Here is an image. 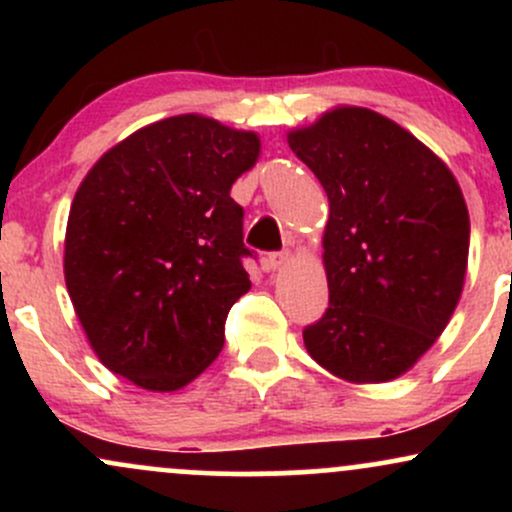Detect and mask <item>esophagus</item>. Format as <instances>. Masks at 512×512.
Segmentation results:
<instances>
[{"mask_svg":"<svg viewBox=\"0 0 512 512\" xmlns=\"http://www.w3.org/2000/svg\"><path fill=\"white\" fill-rule=\"evenodd\" d=\"M289 252H272V255L262 257V269H267V272H276V269L284 267L286 262H289Z\"/></svg>","mask_w":512,"mask_h":512,"instance_id":"esophagus-1","label":"esophagus"}]
</instances>
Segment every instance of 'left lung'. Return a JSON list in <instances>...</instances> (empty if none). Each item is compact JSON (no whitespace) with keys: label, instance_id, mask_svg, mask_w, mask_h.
I'll use <instances>...</instances> for the list:
<instances>
[{"label":"left lung","instance_id":"obj_1","mask_svg":"<svg viewBox=\"0 0 512 512\" xmlns=\"http://www.w3.org/2000/svg\"><path fill=\"white\" fill-rule=\"evenodd\" d=\"M330 202V308L310 358L354 385L387 383L436 344L460 303L469 211L452 170L390 117L337 105L286 134Z\"/></svg>","mask_w":512,"mask_h":512}]
</instances>
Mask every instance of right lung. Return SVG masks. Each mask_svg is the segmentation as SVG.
Masks as SVG:
<instances>
[{"mask_svg": "<svg viewBox=\"0 0 512 512\" xmlns=\"http://www.w3.org/2000/svg\"><path fill=\"white\" fill-rule=\"evenodd\" d=\"M260 134L207 115L151 122L93 163L64 236V281L105 368L175 392L223 349L231 305L250 291L243 209L231 187Z\"/></svg>", "mask_w": 512, "mask_h": 512, "instance_id": "obj_1", "label": "right lung"}]
</instances>
